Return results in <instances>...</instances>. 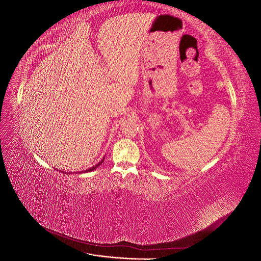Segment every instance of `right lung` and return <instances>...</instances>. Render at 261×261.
I'll use <instances>...</instances> for the list:
<instances>
[{"label":"right lung","mask_w":261,"mask_h":261,"mask_svg":"<svg viewBox=\"0 0 261 261\" xmlns=\"http://www.w3.org/2000/svg\"><path fill=\"white\" fill-rule=\"evenodd\" d=\"M103 160H105V156H103V159H102L98 164H96V165H94V167H92V168H90V169H88V170H86L85 171V173H87V172H91V171H93V170H96L98 167H99V165L102 163V162H103ZM66 173V172H65ZM82 173V172H81ZM66 174H67V173H66Z\"/></svg>","instance_id":"add662e5"}]
</instances>
